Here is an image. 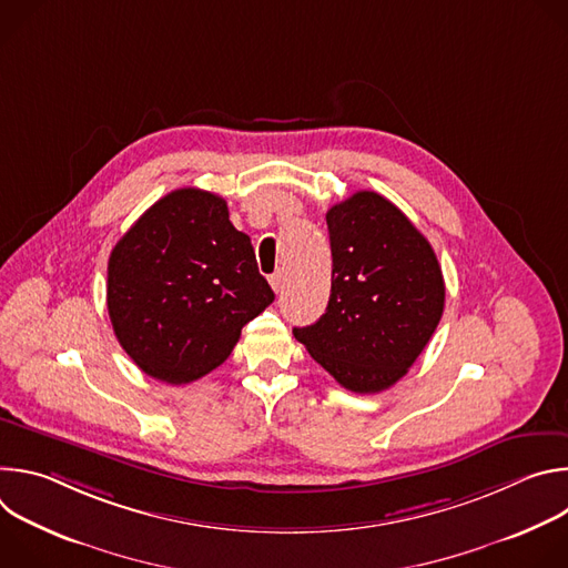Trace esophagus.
<instances>
[{
  "mask_svg": "<svg viewBox=\"0 0 568 568\" xmlns=\"http://www.w3.org/2000/svg\"><path fill=\"white\" fill-rule=\"evenodd\" d=\"M283 283H285V276H283L281 272H276V274L270 276V285H272V290H274L276 294L283 290Z\"/></svg>",
  "mask_w": 568,
  "mask_h": 568,
  "instance_id": "34e87169",
  "label": "esophagus"
}]
</instances>
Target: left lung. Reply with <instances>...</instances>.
Listing matches in <instances>:
<instances>
[{
	"mask_svg": "<svg viewBox=\"0 0 568 568\" xmlns=\"http://www.w3.org/2000/svg\"><path fill=\"white\" fill-rule=\"evenodd\" d=\"M326 222L331 301L294 337L344 388L379 393L429 344L445 307L443 272L429 240L379 193L351 195Z\"/></svg>",
	"mask_w": 568,
	"mask_h": 568,
	"instance_id": "left-lung-1",
	"label": "left lung"
}]
</instances>
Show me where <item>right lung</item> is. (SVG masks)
Instances as JSON below:
<instances>
[{
  "mask_svg": "<svg viewBox=\"0 0 568 568\" xmlns=\"http://www.w3.org/2000/svg\"><path fill=\"white\" fill-rule=\"evenodd\" d=\"M272 301L250 235L231 224L226 202L209 191L161 197L110 254L114 335L159 382L180 386L217 368L242 326Z\"/></svg>",
  "mask_w": 568,
  "mask_h": 568,
  "instance_id": "add662e5",
  "label": "right lung"
}]
</instances>
